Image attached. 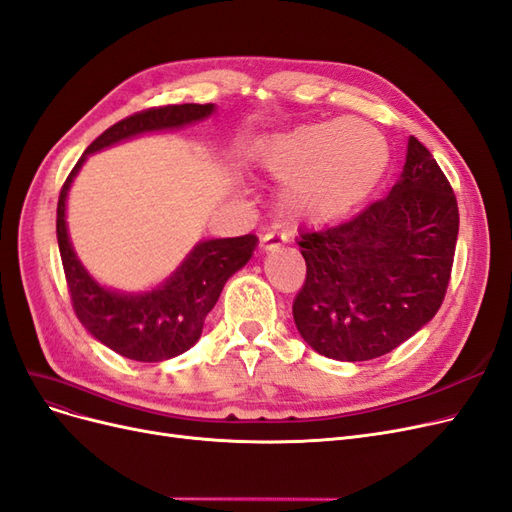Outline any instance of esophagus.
<instances>
[{"instance_id":"1","label":"esophagus","mask_w":512,"mask_h":512,"mask_svg":"<svg viewBox=\"0 0 512 512\" xmlns=\"http://www.w3.org/2000/svg\"><path fill=\"white\" fill-rule=\"evenodd\" d=\"M286 241V237L284 235H279V233H267V235H262V239H260V250L262 252H273V250H277L281 243Z\"/></svg>"}]
</instances>
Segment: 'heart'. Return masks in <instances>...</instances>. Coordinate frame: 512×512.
I'll return each mask as SVG.
<instances>
[{
	"label": "heart",
	"instance_id": "heart-1",
	"mask_svg": "<svg viewBox=\"0 0 512 512\" xmlns=\"http://www.w3.org/2000/svg\"><path fill=\"white\" fill-rule=\"evenodd\" d=\"M250 163L284 182L279 209L290 222L328 224L373 195L390 165V146L370 122L337 118L258 139Z\"/></svg>",
	"mask_w": 512,
	"mask_h": 512
}]
</instances>
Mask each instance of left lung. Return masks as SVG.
<instances>
[{
	"label": "left lung",
	"mask_w": 512,
	"mask_h": 512,
	"mask_svg": "<svg viewBox=\"0 0 512 512\" xmlns=\"http://www.w3.org/2000/svg\"><path fill=\"white\" fill-rule=\"evenodd\" d=\"M460 231L445 173L409 137L400 180L383 201L296 243L307 262L292 315L305 343L330 360L390 354L443 303Z\"/></svg>",
	"instance_id": "left-lung-1"
}]
</instances>
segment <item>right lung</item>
Here are the masks:
<instances>
[{"label": "right lung", "instance_id": "obj_1", "mask_svg": "<svg viewBox=\"0 0 512 512\" xmlns=\"http://www.w3.org/2000/svg\"><path fill=\"white\" fill-rule=\"evenodd\" d=\"M214 112V103H184L146 110L120 120L84 150L61 188L57 241L78 320L99 343L135 362L171 360L182 356L201 339L205 315L218 303L228 277L250 262L258 237L203 239L186 254L180 267L152 290L122 292L101 284L80 262L67 228L69 188L91 154L142 135L184 129Z\"/></svg>", "mask_w": 512, "mask_h": 512}]
</instances>
